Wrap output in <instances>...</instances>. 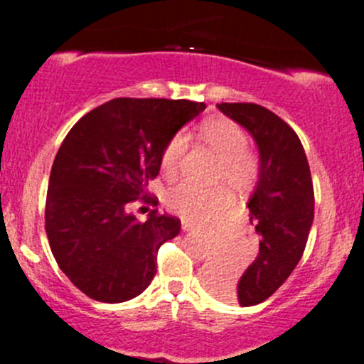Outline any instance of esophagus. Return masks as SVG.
Returning a JSON list of instances; mask_svg holds the SVG:
<instances>
[{
  "label": "esophagus",
  "instance_id": "34e87169",
  "mask_svg": "<svg viewBox=\"0 0 364 364\" xmlns=\"http://www.w3.org/2000/svg\"><path fill=\"white\" fill-rule=\"evenodd\" d=\"M182 230H183V232H193V230H196V226H194L193 223L183 221V223H182Z\"/></svg>",
  "mask_w": 364,
  "mask_h": 364
}]
</instances>
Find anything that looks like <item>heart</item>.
Returning <instances> with one entry per match:
<instances>
[{
    "instance_id": "1",
    "label": "heart",
    "mask_w": 364,
    "mask_h": 364,
    "mask_svg": "<svg viewBox=\"0 0 364 364\" xmlns=\"http://www.w3.org/2000/svg\"><path fill=\"white\" fill-rule=\"evenodd\" d=\"M198 138L219 157L215 177L223 178L230 189L242 194L257 183L260 164L246 150L247 136L235 122L218 118L205 122L198 129ZM189 138L186 132H177L161 154V170L166 177H173L182 168ZM166 205L171 212L191 219L205 221L219 214L230 205V194L223 186H198L194 182H178L166 193Z\"/></svg>"
}]
</instances>
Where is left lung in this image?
<instances>
[{"mask_svg": "<svg viewBox=\"0 0 364 364\" xmlns=\"http://www.w3.org/2000/svg\"><path fill=\"white\" fill-rule=\"evenodd\" d=\"M218 107L257 143L260 173L247 208L260 244L257 258L237 282L215 271L212 289L240 306H255L287 282L303 257L315 210L311 173L301 139L278 114L258 104L223 102Z\"/></svg>", "mask_w": 364, "mask_h": 364, "instance_id": "left-lung-1", "label": "left lung"}]
</instances>
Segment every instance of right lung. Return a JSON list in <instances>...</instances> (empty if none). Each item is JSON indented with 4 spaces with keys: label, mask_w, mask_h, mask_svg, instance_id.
<instances>
[{
    "label": "right lung",
    "mask_w": 364,
    "mask_h": 364,
    "mask_svg": "<svg viewBox=\"0 0 364 364\" xmlns=\"http://www.w3.org/2000/svg\"><path fill=\"white\" fill-rule=\"evenodd\" d=\"M203 102L113 99L68 131L53 163L46 233L60 269L92 299L124 303L152 283L157 251L181 221L152 210L145 223L127 203L146 198L161 154Z\"/></svg>",
    "instance_id": "1"
}]
</instances>
